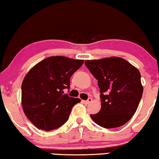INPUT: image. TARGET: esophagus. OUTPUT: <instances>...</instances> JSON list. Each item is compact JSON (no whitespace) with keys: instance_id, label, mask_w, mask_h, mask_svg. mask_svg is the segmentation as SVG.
<instances>
[{"instance_id":"esophagus-1","label":"esophagus","mask_w":159,"mask_h":159,"mask_svg":"<svg viewBox=\"0 0 159 159\" xmlns=\"http://www.w3.org/2000/svg\"><path fill=\"white\" fill-rule=\"evenodd\" d=\"M91 102H92V99H91V98H89V99L86 100V101H83V102H84L85 104H89V103H91Z\"/></svg>"}]
</instances>
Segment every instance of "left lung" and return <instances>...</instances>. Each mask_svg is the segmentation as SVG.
Returning a JSON list of instances; mask_svg holds the SVG:
<instances>
[{"label": "left lung", "mask_w": 159, "mask_h": 159, "mask_svg": "<svg viewBox=\"0 0 159 159\" xmlns=\"http://www.w3.org/2000/svg\"><path fill=\"white\" fill-rule=\"evenodd\" d=\"M85 64L98 80L101 109L91 115L104 128H115L129 121L137 110L143 91L137 68L119 57L86 60Z\"/></svg>", "instance_id": "1"}]
</instances>
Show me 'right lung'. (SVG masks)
<instances>
[{
	"label": "right lung",
	"instance_id": "add662e5",
	"mask_svg": "<svg viewBox=\"0 0 159 159\" xmlns=\"http://www.w3.org/2000/svg\"><path fill=\"white\" fill-rule=\"evenodd\" d=\"M84 60L51 56L36 64L21 84V105L26 117L39 129L52 130L68 120L79 98L63 94L70 79Z\"/></svg>",
	"mask_w": 159,
	"mask_h": 159
}]
</instances>
